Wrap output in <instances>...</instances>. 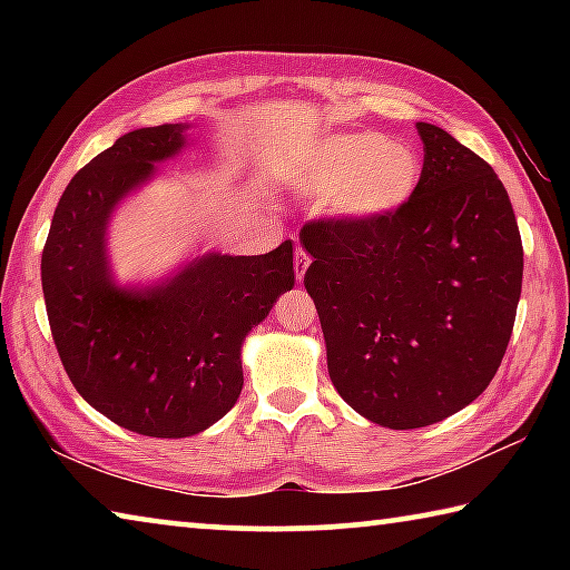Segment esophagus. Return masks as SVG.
<instances>
[{
	"label": "esophagus",
	"mask_w": 570,
	"mask_h": 570,
	"mask_svg": "<svg viewBox=\"0 0 570 570\" xmlns=\"http://www.w3.org/2000/svg\"><path fill=\"white\" fill-rule=\"evenodd\" d=\"M308 264H312V256H308L304 248H296V254H294V268H296V282H298V284L304 282V274H306Z\"/></svg>",
	"instance_id": "34e87169"
}]
</instances>
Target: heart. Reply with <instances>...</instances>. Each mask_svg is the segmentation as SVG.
Instances as JSON below:
<instances>
[{
  "mask_svg": "<svg viewBox=\"0 0 570 570\" xmlns=\"http://www.w3.org/2000/svg\"><path fill=\"white\" fill-rule=\"evenodd\" d=\"M424 173L420 150L374 130L336 132L298 170V190L354 226L387 220L410 204Z\"/></svg>",
  "mask_w": 570,
  "mask_h": 570,
  "instance_id": "b5f03b06",
  "label": "heart"
}]
</instances>
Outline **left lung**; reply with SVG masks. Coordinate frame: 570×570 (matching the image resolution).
Wrapping results in <instances>:
<instances>
[{"instance_id":"8db88e82","label":"left lung","mask_w":570,"mask_h":570,"mask_svg":"<svg viewBox=\"0 0 570 570\" xmlns=\"http://www.w3.org/2000/svg\"><path fill=\"white\" fill-rule=\"evenodd\" d=\"M417 132L424 173L400 214L302 230L332 384L390 430L428 428L485 392L523 286L518 220L495 170L438 125Z\"/></svg>"}]
</instances>
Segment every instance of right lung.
I'll return each mask as SVG.
<instances>
[{
  "instance_id": "right-lung-1",
  "label": "right lung",
  "mask_w": 570,
  "mask_h": 570,
  "mask_svg": "<svg viewBox=\"0 0 570 570\" xmlns=\"http://www.w3.org/2000/svg\"><path fill=\"white\" fill-rule=\"evenodd\" d=\"M186 122L120 135L65 188L42 250L55 346L82 400L146 438H190L234 407L240 346L294 288L292 240L264 256L206 250L153 284H118L108 228L125 198L180 156Z\"/></svg>"
}]
</instances>
